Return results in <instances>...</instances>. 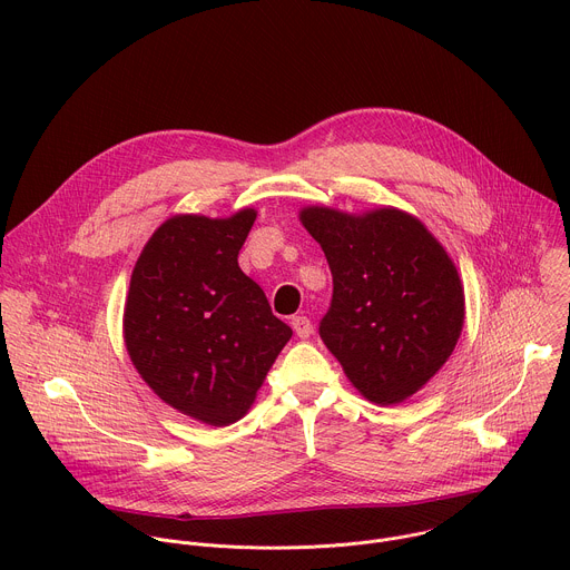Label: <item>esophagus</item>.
<instances>
[{
  "instance_id": "34e87169",
  "label": "esophagus",
  "mask_w": 570,
  "mask_h": 570,
  "mask_svg": "<svg viewBox=\"0 0 570 570\" xmlns=\"http://www.w3.org/2000/svg\"><path fill=\"white\" fill-rule=\"evenodd\" d=\"M291 327H293V332L297 334V338H308L311 334H313V327H311V320L308 317H304V315H297V317H293L291 320Z\"/></svg>"
}]
</instances>
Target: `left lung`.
<instances>
[{"mask_svg": "<svg viewBox=\"0 0 570 570\" xmlns=\"http://www.w3.org/2000/svg\"><path fill=\"white\" fill-rule=\"evenodd\" d=\"M299 223L334 275L322 343L367 401L394 405L420 392L453 354L464 324V288L442 243L396 207L347 214L308 205Z\"/></svg>", "mask_w": 570, "mask_h": 570, "instance_id": "8db88e82", "label": "left lung"}]
</instances>
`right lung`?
<instances>
[{
    "mask_svg": "<svg viewBox=\"0 0 570 570\" xmlns=\"http://www.w3.org/2000/svg\"><path fill=\"white\" fill-rule=\"evenodd\" d=\"M257 209L227 218L176 214L132 268L126 352L146 385L178 413L229 426L250 411L293 330L238 268Z\"/></svg>",
    "mask_w": 570,
    "mask_h": 570,
    "instance_id": "right-lung-1",
    "label": "right lung"
}]
</instances>
